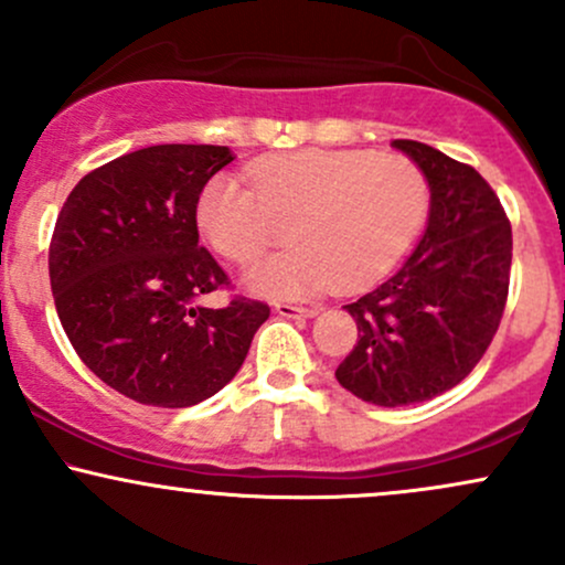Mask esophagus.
Returning a JSON list of instances; mask_svg holds the SVG:
<instances>
[{
	"instance_id": "1",
	"label": "esophagus",
	"mask_w": 565,
	"mask_h": 565,
	"mask_svg": "<svg viewBox=\"0 0 565 565\" xmlns=\"http://www.w3.org/2000/svg\"><path fill=\"white\" fill-rule=\"evenodd\" d=\"M274 308L278 316H284V319H310V316L319 313L316 308H305V305H291V302H276Z\"/></svg>"
}]
</instances>
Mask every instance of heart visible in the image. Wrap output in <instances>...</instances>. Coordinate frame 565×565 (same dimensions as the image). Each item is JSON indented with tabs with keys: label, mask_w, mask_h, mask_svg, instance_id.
Instances as JSON below:
<instances>
[{
	"label": "heart",
	"mask_w": 565,
	"mask_h": 565,
	"mask_svg": "<svg viewBox=\"0 0 565 565\" xmlns=\"http://www.w3.org/2000/svg\"><path fill=\"white\" fill-rule=\"evenodd\" d=\"M252 188L215 174L201 188L196 223L217 255L249 265L284 238L291 246L249 274L274 297L359 289L401 260L430 210L423 167L401 153L305 148L252 164Z\"/></svg>",
	"instance_id": "b5f03b06"
}]
</instances>
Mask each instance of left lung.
Masks as SVG:
<instances>
[{
    "mask_svg": "<svg viewBox=\"0 0 565 565\" xmlns=\"http://www.w3.org/2000/svg\"><path fill=\"white\" fill-rule=\"evenodd\" d=\"M423 167L430 220L404 268L345 305L359 342L334 377L377 406L451 391L494 340L510 289L512 228L494 188L470 164L417 140H393Z\"/></svg>",
    "mask_w": 565,
    "mask_h": 565,
    "instance_id": "1",
    "label": "left lung"
}]
</instances>
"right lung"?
Here are the masks:
<instances>
[{
    "mask_svg": "<svg viewBox=\"0 0 565 565\" xmlns=\"http://www.w3.org/2000/svg\"><path fill=\"white\" fill-rule=\"evenodd\" d=\"M225 146H151L97 167L68 193L50 242V287L76 355L146 406L183 408L236 377L268 302L193 300L231 278L199 246L196 201L231 164Z\"/></svg>",
    "mask_w": 565,
    "mask_h": 565,
    "instance_id": "obj_1",
    "label": "right lung"
}]
</instances>
